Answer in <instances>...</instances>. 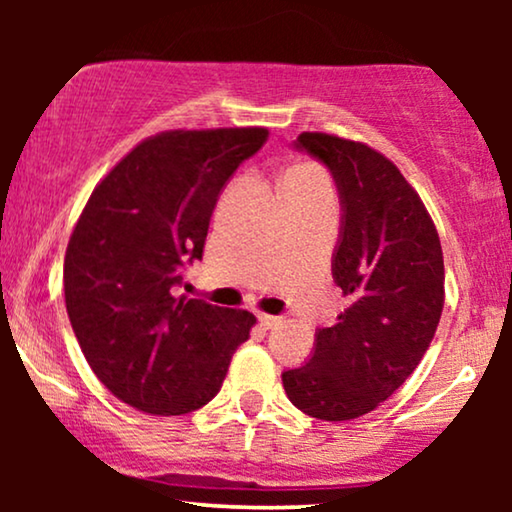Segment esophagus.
Wrapping results in <instances>:
<instances>
[{
	"instance_id": "1",
	"label": "esophagus",
	"mask_w": 512,
	"mask_h": 512,
	"mask_svg": "<svg viewBox=\"0 0 512 512\" xmlns=\"http://www.w3.org/2000/svg\"><path fill=\"white\" fill-rule=\"evenodd\" d=\"M279 317H272V314H258V324H261L263 328H275L279 326Z\"/></svg>"
}]
</instances>
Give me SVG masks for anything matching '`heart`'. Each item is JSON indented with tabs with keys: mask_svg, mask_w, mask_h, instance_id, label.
<instances>
[{
	"mask_svg": "<svg viewBox=\"0 0 512 512\" xmlns=\"http://www.w3.org/2000/svg\"><path fill=\"white\" fill-rule=\"evenodd\" d=\"M296 172H317L314 167H298V170H291L289 174H296Z\"/></svg>",
	"mask_w": 512,
	"mask_h": 512,
	"instance_id": "b5f03b06",
	"label": "heart"
}]
</instances>
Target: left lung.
Wrapping results in <instances>:
<instances>
[{
	"label": "left lung",
	"mask_w": 512,
	"mask_h": 512,
	"mask_svg": "<svg viewBox=\"0 0 512 512\" xmlns=\"http://www.w3.org/2000/svg\"><path fill=\"white\" fill-rule=\"evenodd\" d=\"M293 146L338 186L333 282L349 305L338 324L317 328L310 361L282 382L305 415L345 422L387 401L429 349L445 303L443 249L424 202L382 153L326 132H303Z\"/></svg>",
	"instance_id": "obj_1"
}]
</instances>
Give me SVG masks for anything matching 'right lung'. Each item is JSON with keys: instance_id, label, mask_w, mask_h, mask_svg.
<instances>
[{"instance_id": "right-lung-1", "label": "right lung", "mask_w": 512, "mask_h": 512, "mask_svg": "<svg viewBox=\"0 0 512 512\" xmlns=\"http://www.w3.org/2000/svg\"><path fill=\"white\" fill-rule=\"evenodd\" d=\"M265 128L172 130L137 144L83 209L65 254V303L104 387L151 415H186L219 394L256 317L177 296L200 261L216 200Z\"/></svg>"}]
</instances>
